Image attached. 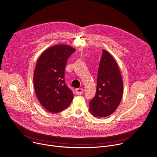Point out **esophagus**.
I'll use <instances>...</instances> for the list:
<instances>
[{
	"instance_id": "1",
	"label": "esophagus",
	"mask_w": 157,
	"mask_h": 157,
	"mask_svg": "<svg viewBox=\"0 0 157 157\" xmlns=\"http://www.w3.org/2000/svg\"><path fill=\"white\" fill-rule=\"evenodd\" d=\"M82 92H83V89L82 88H79V89H75V93L77 95H81L82 94Z\"/></svg>"
}]
</instances>
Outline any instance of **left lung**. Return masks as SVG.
Wrapping results in <instances>:
<instances>
[{
  "mask_svg": "<svg viewBox=\"0 0 157 157\" xmlns=\"http://www.w3.org/2000/svg\"><path fill=\"white\" fill-rule=\"evenodd\" d=\"M123 81L117 63L103 49L100 59L96 95L89 103V110L96 117L112 114L119 106L123 94Z\"/></svg>",
  "mask_w": 157,
  "mask_h": 157,
  "instance_id": "left-lung-1",
  "label": "left lung"
}]
</instances>
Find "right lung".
Returning <instances> with one entry per match:
<instances>
[{
  "label": "right lung",
  "mask_w": 157,
  "mask_h": 157,
  "mask_svg": "<svg viewBox=\"0 0 157 157\" xmlns=\"http://www.w3.org/2000/svg\"><path fill=\"white\" fill-rule=\"evenodd\" d=\"M75 49L57 44L45 50L38 59L33 74V85L42 106L52 113L67 108L73 98L72 91L65 83V68Z\"/></svg>",
  "instance_id": "add662e5"
}]
</instances>
